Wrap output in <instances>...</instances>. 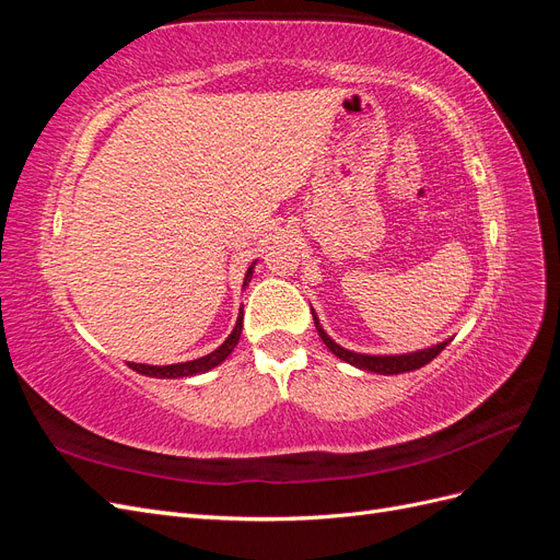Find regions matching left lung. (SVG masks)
<instances>
[{"mask_svg": "<svg viewBox=\"0 0 560 560\" xmlns=\"http://www.w3.org/2000/svg\"><path fill=\"white\" fill-rule=\"evenodd\" d=\"M313 319H315V329H317L319 338H322V341H325V346L336 354L338 360H343V362L358 366L362 371H374V374H383V376L406 374V371H413V369L425 366L428 362H432L436 354L442 352L453 341V338H446V341L436 343V346L413 350V352H401V354H366V352H354V350H348L343 346H338L334 338L325 329H322L315 311H313Z\"/></svg>", "mask_w": 560, "mask_h": 560, "instance_id": "8db88e82", "label": "left lung"}]
</instances>
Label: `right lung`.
Instances as JSON below:
<instances>
[{
	"label": "right lung",
	"mask_w": 560,
	"mask_h": 560,
	"mask_svg": "<svg viewBox=\"0 0 560 560\" xmlns=\"http://www.w3.org/2000/svg\"><path fill=\"white\" fill-rule=\"evenodd\" d=\"M254 266H257V261H252V266L247 268L245 273V282H243V290L249 284L252 280V273H254ZM241 331H243V311L238 315V322H235L233 331L229 334L226 341L219 346L217 350L202 354V358L198 360H189V362H177V364H165V366H154V364H138V362H128V366L132 371H138V374L142 376H149V378H186V376H198V374H206V371L214 369L222 364L229 354L233 352V348L238 346L241 341Z\"/></svg>",
	"instance_id": "right-lung-1"
}]
</instances>
